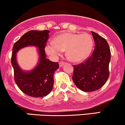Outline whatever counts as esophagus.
<instances>
[{
	"mask_svg": "<svg viewBox=\"0 0 125 125\" xmlns=\"http://www.w3.org/2000/svg\"><path fill=\"white\" fill-rule=\"evenodd\" d=\"M64 64H65V62H63V61H61V62H60V63H59V64H60V67H62Z\"/></svg>",
	"mask_w": 125,
	"mask_h": 125,
	"instance_id": "1",
	"label": "esophagus"
}]
</instances>
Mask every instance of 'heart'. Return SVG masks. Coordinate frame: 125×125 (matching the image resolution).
<instances>
[{"label":"heart","mask_w":125,"mask_h":125,"mask_svg":"<svg viewBox=\"0 0 125 125\" xmlns=\"http://www.w3.org/2000/svg\"><path fill=\"white\" fill-rule=\"evenodd\" d=\"M92 37L88 33H63L56 37L55 42L46 44L47 53L57 58L66 51L67 57L72 62H80L86 58L93 47Z\"/></svg>","instance_id":"1"}]
</instances>
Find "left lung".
<instances>
[{
  "label": "left lung",
  "mask_w": 125,
  "mask_h": 125,
  "mask_svg": "<svg viewBox=\"0 0 125 125\" xmlns=\"http://www.w3.org/2000/svg\"><path fill=\"white\" fill-rule=\"evenodd\" d=\"M95 48L91 56L83 62L74 65L72 79L76 86L84 92L100 89L109 77L111 52L104 38L91 31Z\"/></svg>",
  "instance_id": "8db88e82"
}]
</instances>
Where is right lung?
I'll list each match as a JSON object with an SVG mask.
<instances>
[{"mask_svg":"<svg viewBox=\"0 0 125 125\" xmlns=\"http://www.w3.org/2000/svg\"><path fill=\"white\" fill-rule=\"evenodd\" d=\"M49 30H31L25 33L12 48L11 64L14 68V80L22 92L32 97H43L49 94L53 86V74L59 68L58 62L46 58L45 48L49 38ZM34 46L39 48L40 61L30 72L22 71L16 60V52L24 47Z\"/></svg>","mask_w":125,"mask_h":125,"instance_id":"right-lung-1","label":"right lung"}]
</instances>
